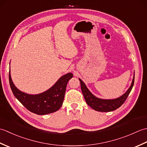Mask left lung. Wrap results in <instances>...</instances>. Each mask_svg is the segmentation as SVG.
<instances>
[{"label":"left lung","instance_id":"8db88e82","mask_svg":"<svg viewBox=\"0 0 147 147\" xmlns=\"http://www.w3.org/2000/svg\"><path fill=\"white\" fill-rule=\"evenodd\" d=\"M79 80L81 84V88H82L83 95L85 99L86 104L90 107H92L96 111L110 112L120 107L124 104V102L126 101V98L132 90L134 82H135V77L133 78L131 85L129 88L127 90V91L120 97L112 100H104L95 97L86 88L85 84L83 82V81L80 79Z\"/></svg>","mask_w":147,"mask_h":147}]
</instances>
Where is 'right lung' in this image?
<instances>
[{"instance_id": "obj_1", "label": "right lung", "mask_w": 147, "mask_h": 147, "mask_svg": "<svg viewBox=\"0 0 147 147\" xmlns=\"http://www.w3.org/2000/svg\"><path fill=\"white\" fill-rule=\"evenodd\" d=\"M73 76L72 73L65 74L47 91L38 95H29L20 91L12 83L10 73L9 80L12 93L23 105L33 113L45 115L56 112L61 108L67 84Z\"/></svg>"}]
</instances>
